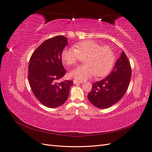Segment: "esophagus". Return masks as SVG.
<instances>
[{
	"label": "esophagus",
	"mask_w": 152,
	"mask_h": 152,
	"mask_svg": "<svg viewBox=\"0 0 152 152\" xmlns=\"http://www.w3.org/2000/svg\"><path fill=\"white\" fill-rule=\"evenodd\" d=\"M82 83H83L82 81L76 80V79H75V80H73V83H74V84H81Z\"/></svg>",
	"instance_id": "1"
}]
</instances>
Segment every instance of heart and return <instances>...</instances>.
<instances>
[{"label":"heart","mask_w":152,"mask_h":152,"mask_svg":"<svg viewBox=\"0 0 152 152\" xmlns=\"http://www.w3.org/2000/svg\"><path fill=\"white\" fill-rule=\"evenodd\" d=\"M61 60L68 66L73 65L82 58L84 65L72 69L69 76L79 80H86L96 75L102 77L108 75L115 62V55L109 47L102 46L92 41L78 42L74 47L65 48L61 52Z\"/></svg>","instance_id":"b5f03b06"}]
</instances>
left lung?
<instances>
[{"instance_id":"8db88e82","label":"left lung","mask_w":152,"mask_h":152,"mask_svg":"<svg viewBox=\"0 0 152 152\" xmlns=\"http://www.w3.org/2000/svg\"><path fill=\"white\" fill-rule=\"evenodd\" d=\"M131 77L130 63L124 52H122L110 74L105 79L93 84L87 98L92 105L99 108H110L124 96Z\"/></svg>"}]
</instances>
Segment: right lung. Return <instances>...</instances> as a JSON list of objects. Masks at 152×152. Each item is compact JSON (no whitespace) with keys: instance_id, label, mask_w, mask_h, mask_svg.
I'll list each match as a JSON object with an SVG mask.
<instances>
[{"instance_id":"right-lung-1","label":"right lung","mask_w":152,"mask_h":152,"mask_svg":"<svg viewBox=\"0 0 152 152\" xmlns=\"http://www.w3.org/2000/svg\"><path fill=\"white\" fill-rule=\"evenodd\" d=\"M68 44L67 38L62 36L47 39L37 48L29 60L28 76L31 90L47 107L63 105L73 84V81L58 82L66 73L61 55Z\"/></svg>"}]
</instances>
